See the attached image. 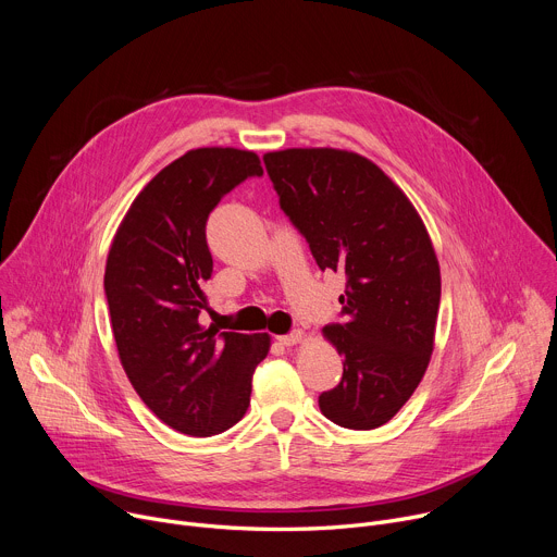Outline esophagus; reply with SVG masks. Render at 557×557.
Here are the masks:
<instances>
[{"instance_id": "34e87169", "label": "esophagus", "mask_w": 557, "mask_h": 557, "mask_svg": "<svg viewBox=\"0 0 557 557\" xmlns=\"http://www.w3.org/2000/svg\"><path fill=\"white\" fill-rule=\"evenodd\" d=\"M301 339H304V331H293V333H288V335L277 337V342H280L282 346H295V344H299Z\"/></svg>"}]
</instances>
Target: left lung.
Listing matches in <instances>:
<instances>
[{
  "mask_svg": "<svg viewBox=\"0 0 557 557\" xmlns=\"http://www.w3.org/2000/svg\"><path fill=\"white\" fill-rule=\"evenodd\" d=\"M280 207L322 271L346 275V324L324 337L344 357L320 410L348 430H374L421 383L441 304V269L408 196L368 158L333 147L264 153Z\"/></svg>",
  "mask_w": 557,
  "mask_h": 557,
  "instance_id": "8db88e82",
  "label": "left lung"
}]
</instances>
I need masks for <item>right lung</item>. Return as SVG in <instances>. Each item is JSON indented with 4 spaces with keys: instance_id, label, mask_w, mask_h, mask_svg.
I'll return each instance as SVG.
<instances>
[{
    "instance_id": "right-lung-1",
    "label": "right lung",
    "mask_w": 557,
    "mask_h": 557,
    "mask_svg": "<svg viewBox=\"0 0 557 557\" xmlns=\"http://www.w3.org/2000/svg\"><path fill=\"white\" fill-rule=\"evenodd\" d=\"M262 174L247 149L187 151L134 198L108 253L103 284L121 366L143 404L189 436L220 434L245 417L256 366L269 355L267 333L198 324L213 273L207 218L224 194Z\"/></svg>"
}]
</instances>
